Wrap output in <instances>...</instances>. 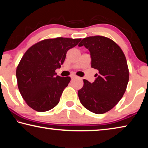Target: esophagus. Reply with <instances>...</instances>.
Masks as SVG:
<instances>
[{
  "mask_svg": "<svg viewBox=\"0 0 148 148\" xmlns=\"http://www.w3.org/2000/svg\"><path fill=\"white\" fill-rule=\"evenodd\" d=\"M77 76H75V75H72V76H71V78L72 79H74V78H76Z\"/></svg>",
  "mask_w": 148,
  "mask_h": 148,
  "instance_id": "1",
  "label": "esophagus"
}]
</instances>
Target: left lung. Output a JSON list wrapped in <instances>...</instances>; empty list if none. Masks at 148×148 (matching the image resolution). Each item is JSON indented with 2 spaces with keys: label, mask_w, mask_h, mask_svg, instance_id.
I'll list each match as a JSON object with an SVG mask.
<instances>
[{
  "label": "left lung",
  "mask_w": 148,
  "mask_h": 148,
  "mask_svg": "<svg viewBox=\"0 0 148 148\" xmlns=\"http://www.w3.org/2000/svg\"><path fill=\"white\" fill-rule=\"evenodd\" d=\"M89 49L91 67L99 71L92 83L84 79L77 93L80 102L90 112L102 114L113 108L123 96L129 79L126 57L116 42L102 36L84 38L78 46Z\"/></svg>",
  "instance_id": "obj_1"
}]
</instances>
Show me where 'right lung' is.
I'll return each instance as SVG.
<instances>
[{"instance_id":"add662e5","label":"right lung","mask_w":148,"mask_h":148,"mask_svg":"<svg viewBox=\"0 0 148 148\" xmlns=\"http://www.w3.org/2000/svg\"><path fill=\"white\" fill-rule=\"evenodd\" d=\"M81 38L57 37L41 40L27 50L17 66V86L29 107L46 112L56 106L71 77L56 76L68 50Z\"/></svg>"}]
</instances>
